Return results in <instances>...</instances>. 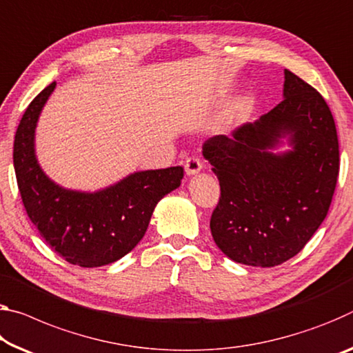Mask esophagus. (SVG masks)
<instances>
[{"label":"esophagus","mask_w":353,"mask_h":353,"mask_svg":"<svg viewBox=\"0 0 353 353\" xmlns=\"http://www.w3.org/2000/svg\"><path fill=\"white\" fill-rule=\"evenodd\" d=\"M201 170H203V163H201L198 159H194V157H192V159H187V161H185V172H187V176L198 174Z\"/></svg>","instance_id":"obj_1"}]
</instances>
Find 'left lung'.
<instances>
[{
	"instance_id": "1",
	"label": "left lung",
	"mask_w": 353,
	"mask_h": 353,
	"mask_svg": "<svg viewBox=\"0 0 353 353\" xmlns=\"http://www.w3.org/2000/svg\"><path fill=\"white\" fill-rule=\"evenodd\" d=\"M203 155L221 188L212 237L234 262L283 264L325 220L339 172L336 125L321 94L290 70L281 103L232 138H209Z\"/></svg>"
}]
</instances>
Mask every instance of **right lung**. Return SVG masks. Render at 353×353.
<instances>
[{"mask_svg":"<svg viewBox=\"0 0 353 353\" xmlns=\"http://www.w3.org/2000/svg\"><path fill=\"white\" fill-rule=\"evenodd\" d=\"M54 88L53 81L32 100L17 128L14 168L21 201L42 239L67 262L113 264L144 237L159 201L181 187L183 168L135 171L96 192L61 187L36 155L37 122Z\"/></svg>","mask_w":353,"mask_h":353,"instance_id":"obj_1","label":"right lung"}]
</instances>
